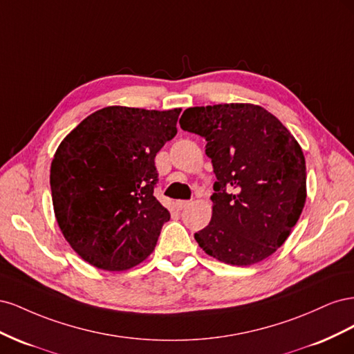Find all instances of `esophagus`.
Listing matches in <instances>:
<instances>
[{
  "mask_svg": "<svg viewBox=\"0 0 354 354\" xmlns=\"http://www.w3.org/2000/svg\"><path fill=\"white\" fill-rule=\"evenodd\" d=\"M176 205H177L178 209H183V208H186V207L190 205V201H177Z\"/></svg>",
  "mask_w": 354,
  "mask_h": 354,
  "instance_id": "esophagus-1",
  "label": "esophagus"
}]
</instances>
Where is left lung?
I'll use <instances>...</instances> for the list:
<instances>
[{"instance_id": "8db88e82", "label": "left lung", "mask_w": 354, "mask_h": 354, "mask_svg": "<svg viewBox=\"0 0 354 354\" xmlns=\"http://www.w3.org/2000/svg\"><path fill=\"white\" fill-rule=\"evenodd\" d=\"M185 131L205 138L214 174L212 217L195 239L208 255L251 266L281 248L306 203V159L274 115L251 103L189 108Z\"/></svg>"}]
</instances>
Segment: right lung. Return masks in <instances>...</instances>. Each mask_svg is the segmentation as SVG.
<instances>
[{"mask_svg":"<svg viewBox=\"0 0 354 354\" xmlns=\"http://www.w3.org/2000/svg\"><path fill=\"white\" fill-rule=\"evenodd\" d=\"M181 109L108 106L63 138L50 169L55 216L84 261L122 272L155 250L169 212L153 196L155 156Z\"/></svg>","mask_w":354,"mask_h":354,"instance_id":"add662e5","label":"right lung"}]
</instances>
